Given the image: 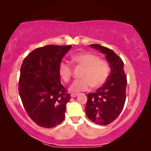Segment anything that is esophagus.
<instances>
[{
  "instance_id": "esophagus-1",
  "label": "esophagus",
  "mask_w": 151,
  "mask_h": 151,
  "mask_svg": "<svg viewBox=\"0 0 151 151\" xmlns=\"http://www.w3.org/2000/svg\"><path fill=\"white\" fill-rule=\"evenodd\" d=\"M77 96V93H72V94H71V97H72V98L76 97Z\"/></svg>"
}]
</instances>
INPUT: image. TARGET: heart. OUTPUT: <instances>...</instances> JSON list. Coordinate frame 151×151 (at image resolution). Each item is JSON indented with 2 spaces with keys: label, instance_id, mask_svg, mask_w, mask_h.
Listing matches in <instances>:
<instances>
[{
  "label": "heart",
  "instance_id": "1",
  "mask_svg": "<svg viewBox=\"0 0 151 151\" xmlns=\"http://www.w3.org/2000/svg\"><path fill=\"white\" fill-rule=\"evenodd\" d=\"M72 60L77 65L85 67L81 74L82 79H76L70 87L72 92L88 91L91 88L99 87L104 84L109 74V65L106 60L89 52L77 53L72 55ZM59 74L65 82L70 81L73 74L70 62L62 61L59 65Z\"/></svg>",
  "mask_w": 151,
  "mask_h": 151
}]
</instances>
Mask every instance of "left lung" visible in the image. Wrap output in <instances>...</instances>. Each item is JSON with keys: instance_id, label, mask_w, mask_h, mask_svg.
Listing matches in <instances>:
<instances>
[{"instance_id": "1", "label": "left lung", "mask_w": 151, "mask_h": 151, "mask_svg": "<svg viewBox=\"0 0 151 151\" xmlns=\"http://www.w3.org/2000/svg\"><path fill=\"white\" fill-rule=\"evenodd\" d=\"M90 46L104 54L110 65L111 74L96 92L87 94L86 114L95 124L108 125L119 116L125 104L127 79L124 62L108 47L96 44Z\"/></svg>"}]
</instances>
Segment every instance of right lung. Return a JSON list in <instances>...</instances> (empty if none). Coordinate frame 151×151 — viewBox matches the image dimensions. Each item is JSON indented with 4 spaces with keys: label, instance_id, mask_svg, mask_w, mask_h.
Returning a JSON list of instances; mask_svg holds the SVG:
<instances>
[{
    "label": "right lung",
    "instance_id": "obj_1",
    "mask_svg": "<svg viewBox=\"0 0 151 151\" xmlns=\"http://www.w3.org/2000/svg\"><path fill=\"white\" fill-rule=\"evenodd\" d=\"M71 47H42L31 52L22 62L19 94L29 116L41 127H55L65 119L70 95L61 84L58 69Z\"/></svg>",
    "mask_w": 151,
    "mask_h": 151
}]
</instances>
